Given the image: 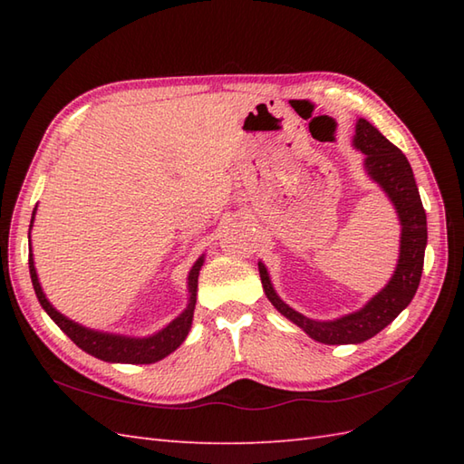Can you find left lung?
Here are the masks:
<instances>
[{
	"label": "left lung",
	"mask_w": 464,
	"mask_h": 464,
	"mask_svg": "<svg viewBox=\"0 0 464 464\" xmlns=\"http://www.w3.org/2000/svg\"><path fill=\"white\" fill-rule=\"evenodd\" d=\"M353 145L364 153V169L372 181H377L382 191L395 205L401 221V253L395 275L387 287L379 291L362 309L344 314L334 321H313L291 309L287 303L275 293L269 273L259 261V275L265 295L283 317L293 321L311 339L324 344H357L374 337L415 297L420 283L422 263L427 247V213L412 175L411 163L397 145H392L377 127L367 120L357 121Z\"/></svg>",
	"instance_id": "1"
}]
</instances>
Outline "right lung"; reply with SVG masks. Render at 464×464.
<instances>
[{
	"instance_id": "obj_1",
	"label": "right lung",
	"mask_w": 464,
	"mask_h": 464,
	"mask_svg": "<svg viewBox=\"0 0 464 464\" xmlns=\"http://www.w3.org/2000/svg\"><path fill=\"white\" fill-rule=\"evenodd\" d=\"M34 215H32V225H34ZM201 265H203V257L195 261V265L189 271V277H187V285H189V304H187V309L160 333L151 334V337L137 339V337H125V334L87 329L83 324L67 319L65 314L53 309V304L45 299L42 285H39L35 265H34V255L29 253V275H32L35 295L39 303H42V307L45 309V313L55 321L57 327L62 329L67 337L77 344V347L93 354V357L107 362H130V364H150V362L161 361L185 341L193 321V311L197 303V279H199Z\"/></svg>"
}]
</instances>
